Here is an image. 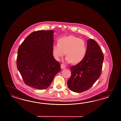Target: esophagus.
<instances>
[{
    "instance_id": "obj_1",
    "label": "esophagus",
    "mask_w": 121,
    "mask_h": 121,
    "mask_svg": "<svg viewBox=\"0 0 121 121\" xmlns=\"http://www.w3.org/2000/svg\"><path fill=\"white\" fill-rule=\"evenodd\" d=\"M60 67H61V68L62 69L66 68V66L65 65H64V64H61V65H60Z\"/></svg>"
}]
</instances>
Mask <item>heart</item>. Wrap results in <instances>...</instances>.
<instances>
[{
    "label": "heart",
    "mask_w": 121,
    "mask_h": 121,
    "mask_svg": "<svg viewBox=\"0 0 121 121\" xmlns=\"http://www.w3.org/2000/svg\"><path fill=\"white\" fill-rule=\"evenodd\" d=\"M87 51V45L83 39L73 36L60 38L58 43L54 44L52 51L53 57L59 61L65 54L68 63L77 64L84 59Z\"/></svg>",
    "instance_id": "heart-1"
}]
</instances>
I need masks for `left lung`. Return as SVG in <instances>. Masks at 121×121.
Wrapping results in <instances>:
<instances>
[{"mask_svg":"<svg viewBox=\"0 0 121 121\" xmlns=\"http://www.w3.org/2000/svg\"><path fill=\"white\" fill-rule=\"evenodd\" d=\"M103 60L104 55L98 43L88 39L84 59L70 67L71 76L67 82L69 88L77 93L88 90L101 76Z\"/></svg>","mask_w":121,"mask_h":121,"instance_id":"8db88e82","label":"left lung"}]
</instances>
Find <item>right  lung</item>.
Returning <instances> with one entry per match:
<instances>
[{"mask_svg":"<svg viewBox=\"0 0 121 121\" xmlns=\"http://www.w3.org/2000/svg\"><path fill=\"white\" fill-rule=\"evenodd\" d=\"M53 30H39L30 34L20 45L17 65L25 84L37 89H45L60 70L54 59L52 48Z\"/></svg>","mask_w":121,"mask_h":121,"instance_id":"obj_1","label":"right lung"}]
</instances>
